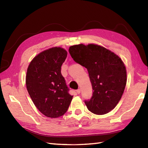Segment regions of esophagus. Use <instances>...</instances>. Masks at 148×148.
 <instances>
[{"mask_svg":"<svg viewBox=\"0 0 148 148\" xmlns=\"http://www.w3.org/2000/svg\"><path fill=\"white\" fill-rule=\"evenodd\" d=\"M77 92L78 94H79L80 92H81V89H77Z\"/></svg>","mask_w":148,"mask_h":148,"instance_id":"34e87169","label":"esophagus"}]
</instances>
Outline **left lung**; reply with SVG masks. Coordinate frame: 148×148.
Returning <instances> with one entry per match:
<instances>
[{
  "instance_id": "obj_1",
  "label": "left lung",
  "mask_w": 148,
  "mask_h": 148,
  "mask_svg": "<svg viewBox=\"0 0 148 148\" xmlns=\"http://www.w3.org/2000/svg\"><path fill=\"white\" fill-rule=\"evenodd\" d=\"M69 52L74 61L86 68L92 96L84 103L96 115L109 112L117 105L127 83L126 68L116 54L104 47L90 44L71 46Z\"/></svg>"
}]
</instances>
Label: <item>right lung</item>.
Segmentation results:
<instances>
[{"mask_svg":"<svg viewBox=\"0 0 148 148\" xmlns=\"http://www.w3.org/2000/svg\"><path fill=\"white\" fill-rule=\"evenodd\" d=\"M67 52L52 47L41 52L30 62L26 85L34 104L47 117L57 118L68 110L72 100L69 88L61 73Z\"/></svg>","mask_w":148,"mask_h":148,"instance_id":"right-lung-1","label":"right lung"}]
</instances>
